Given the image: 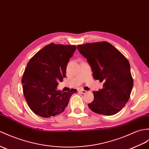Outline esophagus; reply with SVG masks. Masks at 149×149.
Wrapping results in <instances>:
<instances>
[{"instance_id": "34e87169", "label": "esophagus", "mask_w": 149, "mask_h": 149, "mask_svg": "<svg viewBox=\"0 0 149 149\" xmlns=\"http://www.w3.org/2000/svg\"><path fill=\"white\" fill-rule=\"evenodd\" d=\"M87 92H88L87 91L84 90V89H81V93H82V94H86V93H87Z\"/></svg>"}]
</instances>
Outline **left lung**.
I'll return each mask as SVG.
<instances>
[{"label":"left lung","mask_w":149,"mask_h":149,"mask_svg":"<svg viewBox=\"0 0 149 149\" xmlns=\"http://www.w3.org/2000/svg\"><path fill=\"white\" fill-rule=\"evenodd\" d=\"M77 49L87 59L94 79L103 82L102 89L93 92L94 100L89 108L105 116L118 113L128 102L133 86L128 60L105 41L78 45Z\"/></svg>","instance_id":"8db88e82"}]
</instances>
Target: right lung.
Segmentation results:
<instances>
[{
  "instance_id": "obj_1",
  "label": "right lung",
  "mask_w": 149,
  "mask_h": 149,
  "mask_svg": "<svg viewBox=\"0 0 149 149\" xmlns=\"http://www.w3.org/2000/svg\"><path fill=\"white\" fill-rule=\"evenodd\" d=\"M76 49L74 45L51 43L34 55L28 63L22 83L30 109L42 117L63 112L70 96L77 91L57 90L59 81L66 77V68Z\"/></svg>"
}]
</instances>
